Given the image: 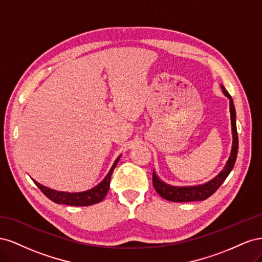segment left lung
Instances as JSON below:
<instances>
[{"instance_id": "obj_1", "label": "left lung", "mask_w": 262, "mask_h": 262, "mask_svg": "<svg viewBox=\"0 0 262 262\" xmlns=\"http://www.w3.org/2000/svg\"><path fill=\"white\" fill-rule=\"evenodd\" d=\"M221 89L223 91L225 96L229 99V112H231V121H232V134H233V144L231 155H229L228 161L226 162L225 167L223 168L217 176L214 177L212 180L205 182L203 185L198 186H188V187H175L165 184L156 175V172L153 171V186L156 190V192L160 194L165 200L172 201V202H191V201H203L211 196L220 186L223 184L226 177L232 171L237 152H238V134H237L236 129V112L235 106L232 99V96L228 94L223 85H221Z\"/></svg>"}]
</instances>
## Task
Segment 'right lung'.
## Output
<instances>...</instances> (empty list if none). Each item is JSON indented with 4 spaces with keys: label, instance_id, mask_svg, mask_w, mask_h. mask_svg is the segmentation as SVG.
Here are the masks:
<instances>
[{
    "label": "right lung",
    "instance_id": "1",
    "mask_svg": "<svg viewBox=\"0 0 262 262\" xmlns=\"http://www.w3.org/2000/svg\"><path fill=\"white\" fill-rule=\"evenodd\" d=\"M120 156L117 157V160L115 161L113 167L110 168L109 172L107 173V176L104 178V180H102L100 184H98L96 187L87 190V191L72 192V193L64 192V191H57V190H53L48 187H45L43 185H40L36 180H34V182H35V185L41 190V192L47 198H49V199L51 201H53L54 203L73 205V207H87V205L96 204V203L104 200V198L106 196L108 190H109L110 179H112L113 171L116 168L119 160H120Z\"/></svg>",
    "mask_w": 262,
    "mask_h": 262
}]
</instances>
